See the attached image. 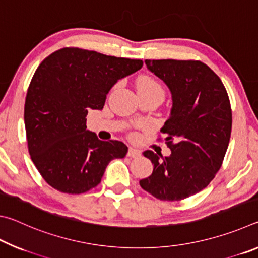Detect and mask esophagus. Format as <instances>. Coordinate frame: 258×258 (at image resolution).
I'll use <instances>...</instances> for the list:
<instances>
[{
    "instance_id": "34e87169",
    "label": "esophagus",
    "mask_w": 258,
    "mask_h": 258,
    "mask_svg": "<svg viewBox=\"0 0 258 258\" xmlns=\"http://www.w3.org/2000/svg\"><path fill=\"white\" fill-rule=\"evenodd\" d=\"M141 155V152L139 150L134 149V148H128V151H127V156L131 157V158H138Z\"/></svg>"
}]
</instances>
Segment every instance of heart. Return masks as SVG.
<instances>
[{
	"mask_svg": "<svg viewBox=\"0 0 258 258\" xmlns=\"http://www.w3.org/2000/svg\"><path fill=\"white\" fill-rule=\"evenodd\" d=\"M137 90L138 92H161L163 93V89H161L159 83L149 76H142L139 78L137 81Z\"/></svg>",
	"mask_w": 258,
	"mask_h": 258,
	"instance_id": "heart-1",
	"label": "heart"
}]
</instances>
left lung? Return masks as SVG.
<instances>
[{
	"label": "left lung",
	"instance_id": "obj_1",
	"mask_svg": "<svg viewBox=\"0 0 258 258\" xmlns=\"http://www.w3.org/2000/svg\"><path fill=\"white\" fill-rule=\"evenodd\" d=\"M145 62L172 94L171 115L160 130L171 155L143 152L154 171L140 185L157 199L177 202L205 189L221 168L232 127L230 100L220 77L202 61Z\"/></svg>",
	"mask_w": 258,
	"mask_h": 258
}]
</instances>
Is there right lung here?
Wrapping results in <instances>:
<instances>
[{
  "mask_svg": "<svg viewBox=\"0 0 258 258\" xmlns=\"http://www.w3.org/2000/svg\"><path fill=\"white\" fill-rule=\"evenodd\" d=\"M142 66V60L78 47H63L42 61L28 87L24 118L30 158L47 184L84 194L101 182L111 160L124 158L127 147L99 140L86 130V115L101 110L111 87Z\"/></svg>",
  "mask_w": 258,
  "mask_h": 258,
  "instance_id": "add662e5",
  "label": "right lung"
}]
</instances>
